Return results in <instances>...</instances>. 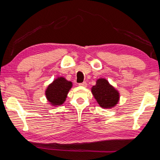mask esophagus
Listing matches in <instances>:
<instances>
[{"label":"esophagus","instance_id":"obj_1","mask_svg":"<svg viewBox=\"0 0 160 160\" xmlns=\"http://www.w3.org/2000/svg\"><path fill=\"white\" fill-rule=\"evenodd\" d=\"M79 85L81 86V87H84V88H86L87 85H87V82H83L82 83H80Z\"/></svg>","mask_w":160,"mask_h":160}]
</instances>
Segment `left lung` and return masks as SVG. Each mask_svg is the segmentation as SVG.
I'll use <instances>...</instances> for the list:
<instances>
[{
	"label": "left lung",
	"instance_id": "1",
	"mask_svg": "<svg viewBox=\"0 0 160 160\" xmlns=\"http://www.w3.org/2000/svg\"><path fill=\"white\" fill-rule=\"evenodd\" d=\"M92 92L94 98L102 108H112L119 100V93L104 78L97 80L96 85L92 88Z\"/></svg>",
	"mask_w": 160,
	"mask_h": 160
}]
</instances>
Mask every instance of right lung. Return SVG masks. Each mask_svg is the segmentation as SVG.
Returning <instances> with one entry per match:
<instances>
[{
	"label": "right lung",
	"mask_w": 160,
	"mask_h": 160,
	"mask_svg": "<svg viewBox=\"0 0 160 160\" xmlns=\"http://www.w3.org/2000/svg\"><path fill=\"white\" fill-rule=\"evenodd\" d=\"M72 84L64 78L60 77L53 80L46 90V97L53 106H60L66 101L67 94Z\"/></svg>",
	"instance_id": "obj_1"
}]
</instances>
